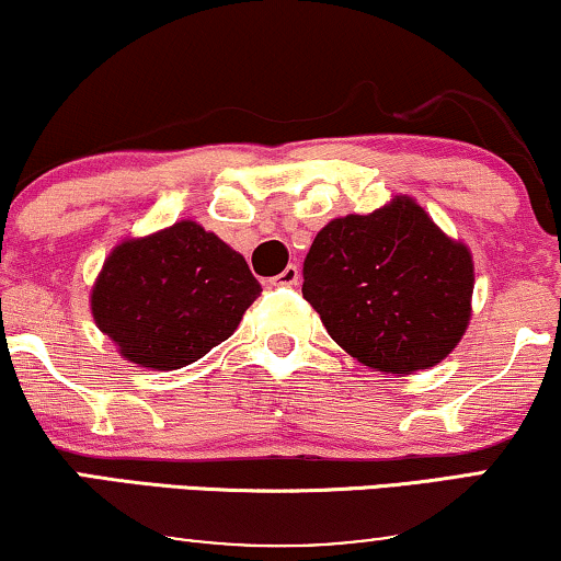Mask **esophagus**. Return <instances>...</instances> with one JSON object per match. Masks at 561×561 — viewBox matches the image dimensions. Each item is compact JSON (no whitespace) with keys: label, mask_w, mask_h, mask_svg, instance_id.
Wrapping results in <instances>:
<instances>
[{"label":"esophagus","mask_w":561,"mask_h":561,"mask_svg":"<svg viewBox=\"0 0 561 561\" xmlns=\"http://www.w3.org/2000/svg\"><path fill=\"white\" fill-rule=\"evenodd\" d=\"M298 278H301V271H298V265H288L286 271L275 275L273 283H278V286H298Z\"/></svg>","instance_id":"esophagus-1"}]
</instances>
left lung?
Returning a JSON list of instances; mask_svg holds the SVG:
<instances>
[{"label": "left lung", "mask_w": 561, "mask_h": 561, "mask_svg": "<svg viewBox=\"0 0 561 561\" xmlns=\"http://www.w3.org/2000/svg\"><path fill=\"white\" fill-rule=\"evenodd\" d=\"M474 265L409 196L332 219L304 260V298L344 352L378 373L442 363L472 317Z\"/></svg>", "instance_id": "left-lung-1"}]
</instances>
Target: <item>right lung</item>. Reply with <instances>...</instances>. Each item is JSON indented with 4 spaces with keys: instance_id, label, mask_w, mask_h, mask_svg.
<instances>
[{
    "instance_id": "right-lung-1",
    "label": "right lung",
    "mask_w": 561,
    "mask_h": 561,
    "mask_svg": "<svg viewBox=\"0 0 561 561\" xmlns=\"http://www.w3.org/2000/svg\"><path fill=\"white\" fill-rule=\"evenodd\" d=\"M260 290L240 252L183 219L110 252L91 313L129 363L179 370L232 336Z\"/></svg>"
}]
</instances>
